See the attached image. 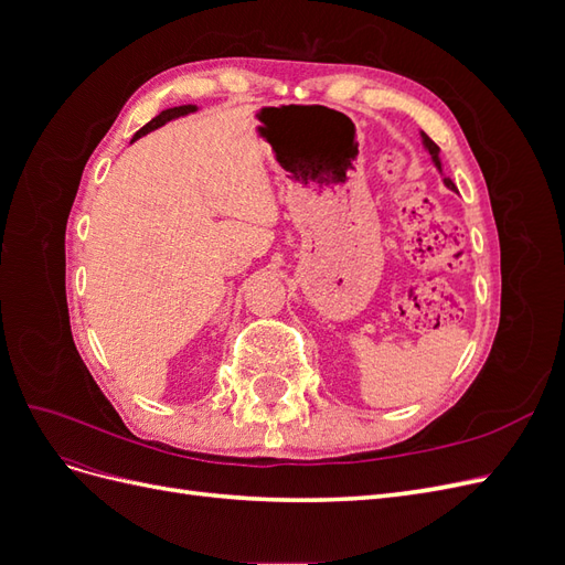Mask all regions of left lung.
Wrapping results in <instances>:
<instances>
[{
  "mask_svg": "<svg viewBox=\"0 0 565 565\" xmlns=\"http://www.w3.org/2000/svg\"><path fill=\"white\" fill-rule=\"evenodd\" d=\"M422 139H424V146H426V150L431 152V158H434L436 167L440 169V158H438V150H440V148H438V146H436V143L429 139V136H426V134H422ZM443 181H446V185H448V188H455V183H452V179H450V177H446V179H443Z\"/></svg>",
  "mask_w": 565,
  "mask_h": 565,
  "instance_id": "left-lung-1",
  "label": "left lung"
}]
</instances>
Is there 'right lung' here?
Listing matches in <instances>:
<instances>
[{
  "mask_svg": "<svg viewBox=\"0 0 565 565\" xmlns=\"http://www.w3.org/2000/svg\"><path fill=\"white\" fill-rule=\"evenodd\" d=\"M193 110H195V106H177V108H167V110H162L158 117H152L146 127H141L139 131L134 134V141H136V139H141V136H146L148 131L162 127L164 122H169V119L181 117V115H188V113H193Z\"/></svg>",
  "mask_w": 565,
  "mask_h": 565,
  "instance_id": "obj_1",
  "label": "right lung"
}]
</instances>
